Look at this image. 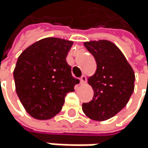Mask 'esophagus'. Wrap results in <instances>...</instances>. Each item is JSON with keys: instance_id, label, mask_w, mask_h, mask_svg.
I'll return each instance as SVG.
<instances>
[{"instance_id": "esophagus-1", "label": "esophagus", "mask_w": 148, "mask_h": 148, "mask_svg": "<svg viewBox=\"0 0 148 148\" xmlns=\"http://www.w3.org/2000/svg\"><path fill=\"white\" fill-rule=\"evenodd\" d=\"M86 80H87L86 76H85V75H82V76L80 78V83H81V84H84L85 82H86Z\"/></svg>"}]
</instances>
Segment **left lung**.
<instances>
[{
    "mask_svg": "<svg viewBox=\"0 0 148 148\" xmlns=\"http://www.w3.org/2000/svg\"><path fill=\"white\" fill-rule=\"evenodd\" d=\"M97 62L89 79L94 90L92 100L82 104V111L96 121L114 116L127 105L134 90L135 73L118 47L106 40L84 42Z\"/></svg>",
    "mask_w": 148,
    "mask_h": 148,
    "instance_id": "1",
    "label": "left lung"
}]
</instances>
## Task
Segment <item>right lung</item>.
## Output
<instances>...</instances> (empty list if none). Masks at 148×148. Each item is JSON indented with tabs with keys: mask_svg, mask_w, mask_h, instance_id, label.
<instances>
[{
	"mask_svg": "<svg viewBox=\"0 0 148 148\" xmlns=\"http://www.w3.org/2000/svg\"><path fill=\"white\" fill-rule=\"evenodd\" d=\"M73 42L49 37L25 49L14 69L16 91L26 112L38 120L58 114L80 81L66 60Z\"/></svg>",
	"mask_w": 148,
	"mask_h": 148,
	"instance_id": "right-lung-1",
	"label": "right lung"
}]
</instances>
